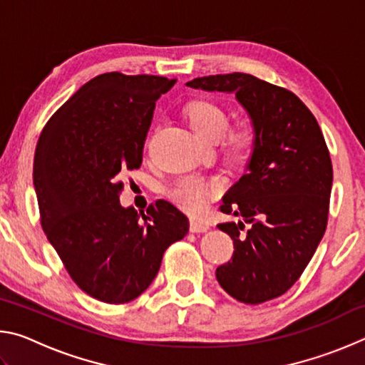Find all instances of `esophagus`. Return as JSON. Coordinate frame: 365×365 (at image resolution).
I'll list each match as a JSON object with an SVG mask.
<instances>
[{"mask_svg": "<svg viewBox=\"0 0 365 365\" xmlns=\"http://www.w3.org/2000/svg\"><path fill=\"white\" fill-rule=\"evenodd\" d=\"M190 230L193 233H202V232H207L209 230V225L206 222L202 220H196V219H191L190 220Z\"/></svg>", "mask_w": 365, "mask_h": 365, "instance_id": "1", "label": "esophagus"}]
</instances>
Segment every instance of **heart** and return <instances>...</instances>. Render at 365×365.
<instances>
[{
	"label": "heart",
	"instance_id": "heart-1",
	"mask_svg": "<svg viewBox=\"0 0 365 365\" xmlns=\"http://www.w3.org/2000/svg\"><path fill=\"white\" fill-rule=\"evenodd\" d=\"M188 122L197 137L207 141H217L225 135V150L233 159L245 160L255 150L256 130L248 122L230 125V115L224 106L212 100H197L187 108ZM227 133L225 134V132ZM222 182L217 178H202L185 175L170 185L168 196L178 207L188 212H200L212 196L219 195Z\"/></svg>",
	"mask_w": 365,
	"mask_h": 365
}]
</instances>
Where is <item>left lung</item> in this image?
I'll list each match as a JSON object with an SVG mask.
<instances>
[{
    "label": "left lung",
    "mask_w": 365,
    "mask_h": 365,
    "mask_svg": "<svg viewBox=\"0 0 365 365\" xmlns=\"http://www.w3.org/2000/svg\"><path fill=\"white\" fill-rule=\"evenodd\" d=\"M187 85L235 93L256 130L248 170L220 205L250 228L243 222L217 225L235 250L215 270L217 282L245 304L279 298L298 282L329 222L333 168L324 133L293 91L250 73L197 77Z\"/></svg>",
    "instance_id": "8db88e82"
}]
</instances>
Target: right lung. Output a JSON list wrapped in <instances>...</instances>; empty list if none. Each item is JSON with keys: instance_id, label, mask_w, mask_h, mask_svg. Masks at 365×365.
Wrapping results in <instances>:
<instances>
[{"instance_id": "1", "label": "right lung", "mask_w": 365, "mask_h": 365, "mask_svg": "<svg viewBox=\"0 0 365 365\" xmlns=\"http://www.w3.org/2000/svg\"><path fill=\"white\" fill-rule=\"evenodd\" d=\"M177 78L101 73L54 113L36 143L40 222L71 279L108 304L133 301L158 275L188 219L164 200L122 207L119 174L138 169L154 104Z\"/></svg>"}]
</instances>
